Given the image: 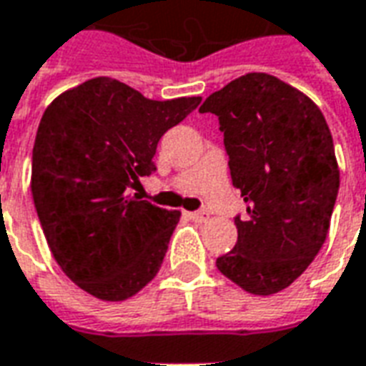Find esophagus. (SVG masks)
Masks as SVG:
<instances>
[{"label": "esophagus", "mask_w": 366, "mask_h": 366, "mask_svg": "<svg viewBox=\"0 0 366 366\" xmlns=\"http://www.w3.org/2000/svg\"><path fill=\"white\" fill-rule=\"evenodd\" d=\"M186 215L194 219V222H206L207 219V214L206 212H186Z\"/></svg>", "instance_id": "esophagus-1"}]
</instances>
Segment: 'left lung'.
Here are the masks:
<instances>
[{
    "instance_id": "left-lung-1",
    "label": "left lung",
    "mask_w": 366,
    "mask_h": 366,
    "mask_svg": "<svg viewBox=\"0 0 366 366\" xmlns=\"http://www.w3.org/2000/svg\"><path fill=\"white\" fill-rule=\"evenodd\" d=\"M219 119L233 186L247 217L215 267L259 296L290 286L320 253L339 192L330 127L320 107L282 80L251 72L199 107Z\"/></svg>"
}]
</instances>
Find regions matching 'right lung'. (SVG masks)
Returning <instances> with one entry per match:
<instances>
[{
    "label": "right lung",
    "mask_w": 366,
    "mask_h": 366,
    "mask_svg": "<svg viewBox=\"0 0 366 366\" xmlns=\"http://www.w3.org/2000/svg\"><path fill=\"white\" fill-rule=\"evenodd\" d=\"M202 97L154 102L113 78L60 94L39 123L31 192L54 261L92 296L121 302L159 272L180 212L131 190L160 137Z\"/></svg>",
    "instance_id": "right-lung-1"
}]
</instances>
